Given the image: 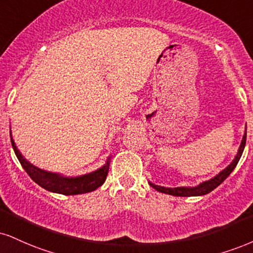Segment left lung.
<instances>
[{"label": "left lung", "mask_w": 253, "mask_h": 253, "mask_svg": "<svg viewBox=\"0 0 253 253\" xmlns=\"http://www.w3.org/2000/svg\"><path fill=\"white\" fill-rule=\"evenodd\" d=\"M245 142H246V130L244 133V136H243L242 144L239 146V150L237 156L234 157V159L232 163L230 164L226 169H224L223 171L219 172L214 178L210 179V180H206L199 184L196 187H174V188H169V187H164V186H159V185H154L150 181V185L154 190H157L158 192L161 193H166V194H171V196H175V197H194V196H204V194H208L213 191L215 187H218L219 185L223 182L225 179L227 178L231 174V172L233 171L234 167L237 166L238 161L242 157L243 151H244L245 147Z\"/></svg>", "instance_id": "obj_1"}]
</instances>
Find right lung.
Instances as JSON below:
<instances>
[{
	"label": "right lung",
	"instance_id": "add662e5",
	"mask_svg": "<svg viewBox=\"0 0 253 253\" xmlns=\"http://www.w3.org/2000/svg\"><path fill=\"white\" fill-rule=\"evenodd\" d=\"M10 140L11 146H13L15 154H16L17 159L21 163V165L24 169V171L28 173L30 178L34 180L36 184L43 187L44 190L49 191V192L65 194V196H74V194H82L88 193L95 191L97 187H100L105 182L107 178L109 163H111V157L108 158L106 164L96 171L84 174L80 176H63L59 173H53L44 171V169H38V167L30 164L28 160L24 159L20 151L17 150L16 145L11 135L10 130Z\"/></svg>",
	"mask_w": 253,
	"mask_h": 253
}]
</instances>
